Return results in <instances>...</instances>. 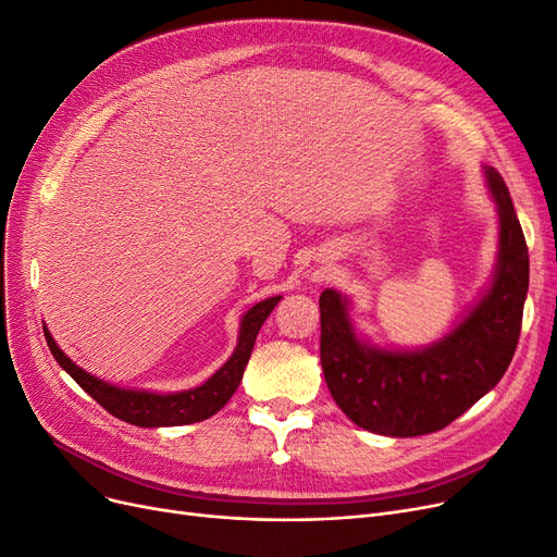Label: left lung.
<instances>
[{
	"instance_id": "8db88e82",
	"label": "left lung",
	"mask_w": 557,
	"mask_h": 557,
	"mask_svg": "<svg viewBox=\"0 0 557 557\" xmlns=\"http://www.w3.org/2000/svg\"><path fill=\"white\" fill-rule=\"evenodd\" d=\"M500 222L498 255L480 298L449 331L420 348L379 346L351 319V300L325 289L321 367L344 416L372 434L410 438L438 431L498 385L517 351L530 261L503 176L484 164Z\"/></svg>"
}]
</instances>
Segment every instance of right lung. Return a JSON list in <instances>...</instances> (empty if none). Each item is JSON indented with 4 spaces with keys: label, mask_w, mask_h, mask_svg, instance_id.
<instances>
[{
    "label": "right lung",
    "mask_w": 557,
    "mask_h": 557,
    "mask_svg": "<svg viewBox=\"0 0 557 557\" xmlns=\"http://www.w3.org/2000/svg\"><path fill=\"white\" fill-rule=\"evenodd\" d=\"M280 300L282 296H273L252 305L250 310L240 317L238 342L230 360H226L218 372L206 379L201 385L190 389H178V393H153V389L121 387V385L102 381L85 372V369L75 364L64 351H61L54 337L46 327V323H44V333L59 367L64 369V372L82 389H85L89 397H94L102 408H106L108 413L135 426H181V424L209 420L232 399L236 387L240 385L247 360L252 356V348L261 325L268 319V314L275 310V305Z\"/></svg>",
    "instance_id": "obj_1"
}]
</instances>
